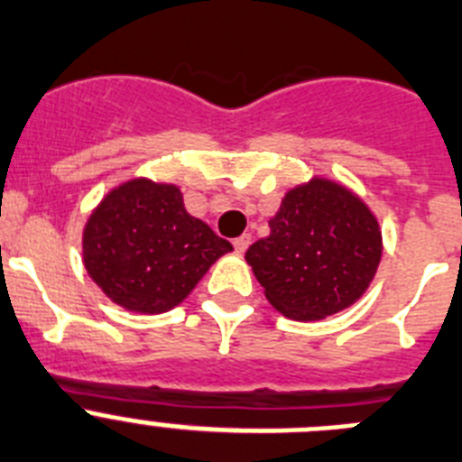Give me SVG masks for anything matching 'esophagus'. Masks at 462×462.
Instances as JSON below:
<instances>
[{
	"label": "esophagus",
	"instance_id": "34e87169",
	"mask_svg": "<svg viewBox=\"0 0 462 462\" xmlns=\"http://www.w3.org/2000/svg\"><path fill=\"white\" fill-rule=\"evenodd\" d=\"M232 244H235V251L239 253H245V248H248V245H251V235H241V236H236L235 241H232Z\"/></svg>",
	"mask_w": 462,
	"mask_h": 462
}]
</instances>
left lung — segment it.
<instances>
[{
	"mask_svg": "<svg viewBox=\"0 0 462 462\" xmlns=\"http://www.w3.org/2000/svg\"><path fill=\"white\" fill-rule=\"evenodd\" d=\"M271 235L245 251L269 303L284 317L314 321L356 303L381 262V230L348 189L312 180L284 196Z\"/></svg>",
	"mask_w": 462,
	"mask_h": 462,
	"instance_id": "8db88e82",
	"label": "left lung"
}]
</instances>
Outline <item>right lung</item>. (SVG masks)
I'll return each instance as SVG.
<instances>
[{
    "label": "right lung",
    "instance_id": "1",
    "mask_svg": "<svg viewBox=\"0 0 462 462\" xmlns=\"http://www.w3.org/2000/svg\"><path fill=\"white\" fill-rule=\"evenodd\" d=\"M232 251L184 209L171 184L132 180L114 189L90 214L84 264L114 303L159 314L182 303L214 262Z\"/></svg>",
    "mask_w": 462,
    "mask_h": 462
}]
</instances>
